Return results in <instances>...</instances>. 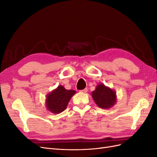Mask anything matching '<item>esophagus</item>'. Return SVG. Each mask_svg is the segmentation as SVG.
<instances>
[{
    "instance_id": "34e87169",
    "label": "esophagus",
    "mask_w": 157,
    "mask_h": 157,
    "mask_svg": "<svg viewBox=\"0 0 157 157\" xmlns=\"http://www.w3.org/2000/svg\"><path fill=\"white\" fill-rule=\"evenodd\" d=\"M87 91H88V89L87 88H84L83 90H80V92H83V93H86Z\"/></svg>"
}]
</instances>
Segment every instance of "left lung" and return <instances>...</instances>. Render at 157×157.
I'll use <instances>...</instances> for the list:
<instances>
[{
    "mask_svg": "<svg viewBox=\"0 0 157 157\" xmlns=\"http://www.w3.org/2000/svg\"><path fill=\"white\" fill-rule=\"evenodd\" d=\"M92 96L98 106L102 109L110 108L116 102L115 92L103 84L98 85Z\"/></svg>",
    "mask_w": 157,
    "mask_h": 157,
    "instance_id": "obj_1",
    "label": "left lung"
}]
</instances>
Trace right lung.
Segmentation results:
<instances>
[{
	"label": "right lung",
	"instance_id": "right-lung-1",
	"mask_svg": "<svg viewBox=\"0 0 157 157\" xmlns=\"http://www.w3.org/2000/svg\"><path fill=\"white\" fill-rule=\"evenodd\" d=\"M75 93V90H67L63 86H59L47 96V108L53 113H61L67 107L70 99Z\"/></svg>",
	"mask_w": 157,
	"mask_h": 157
}]
</instances>
